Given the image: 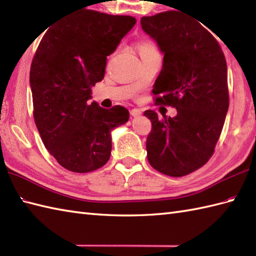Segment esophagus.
Returning a JSON list of instances; mask_svg holds the SVG:
<instances>
[{
    "instance_id": "esophagus-1",
    "label": "esophagus",
    "mask_w": 256,
    "mask_h": 256,
    "mask_svg": "<svg viewBox=\"0 0 256 256\" xmlns=\"http://www.w3.org/2000/svg\"><path fill=\"white\" fill-rule=\"evenodd\" d=\"M140 114H142V111L138 110V108H133V110L131 111V116H134V118L140 116Z\"/></svg>"
}]
</instances>
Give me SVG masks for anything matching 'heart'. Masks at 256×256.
<instances>
[{"label":"heart","instance_id":"b5f03b06","mask_svg":"<svg viewBox=\"0 0 256 256\" xmlns=\"http://www.w3.org/2000/svg\"><path fill=\"white\" fill-rule=\"evenodd\" d=\"M138 54L140 56L143 55V54H148V52H156V48L155 46L152 44L150 42H140L138 46Z\"/></svg>","mask_w":256,"mask_h":256}]
</instances>
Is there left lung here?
Segmentation results:
<instances>
[{"instance_id": "left-lung-1", "label": "left lung", "mask_w": 256, "mask_h": 256, "mask_svg": "<svg viewBox=\"0 0 256 256\" xmlns=\"http://www.w3.org/2000/svg\"><path fill=\"white\" fill-rule=\"evenodd\" d=\"M200 23L175 10L140 18L142 30L164 54L153 88L156 103L177 110L176 116L162 120L155 111L144 112L152 122L148 160L172 177L188 175L209 160L229 108L224 55Z\"/></svg>"}]
</instances>
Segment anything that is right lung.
Wrapping results in <instances>:
<instances>
[{"instance_id": "add662e5", "label": "right lung", "mask_w": 256, "mask_h": 256, "mask_svg": "<svg viewBox=\"0 0 256 256\" xmlns=\"http://www.w3.org/2000/svg\"><path fill=\"white\" fill-rule=\"evenodd\" d=\"M135 23L132 16L84 10L50 27L37 48L30 74L35 123L48 152L70 172L106 165L111 132L128 121L124 106L88 100L104 77L106 56Z\"/></svg>"}]
</instances>
